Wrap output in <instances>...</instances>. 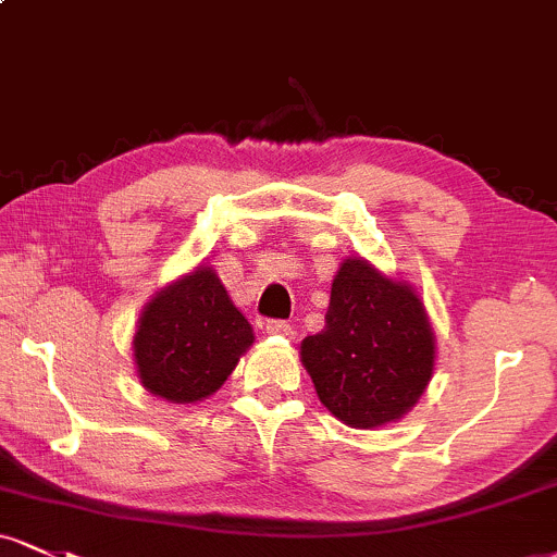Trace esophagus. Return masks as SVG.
<instances>
[{
	"label": "esophagus",
	"mask_w": 557,
	"mask_h": 557,
	"mask_svg": "<svg viewBox=\"0 0 557 557\" xmlns=\"http://www.w3.org/2000/svg\"><path fill=\"white\" fill-rule=\"evenodd\" d=\"M264 330H267V334H280V337H290L293 334V326L287 324L285 319H270L267 321Z\"/></svg>",
	"instance_id": "obj_1"
}]
</instances>
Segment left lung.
<instances>
[{"label":"left lung","mask_w":557,"mask_h":557,"mask_svg":"<svg viewBox=\"0 0 557 557\" xmlns=\"http://www.w3.org/2000/svg\"><path fill=\"white\" fill-rule=\"evenodd\" d=\"M319 399L352 428L392 423L433 376V332L407 285L363 259H347L332 283L326 326L300 345Z\"/></svg>","instance_id":"left-lung-1"}]
</instances>
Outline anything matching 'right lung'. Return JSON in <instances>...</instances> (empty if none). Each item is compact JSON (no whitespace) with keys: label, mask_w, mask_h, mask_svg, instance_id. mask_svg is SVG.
I'll use <instances>...</instances> for the list:
<instances>
[{"label":"right lung","mask_w":557,"mask_h":557,"mask_svg":"<svg viewBox=\"0 0 557 557\" xmlns=\"http://www.w3.org/2000/svg\"><path fill=\"white\" fill-rule=\"evenodd\" d=\"M251 343L249 321L231 304L218 274L197 267L145 308L134 360L147 392L184 405L223 386Z\"/></svg>","instance_id":"add662e5"}]
</instances>
